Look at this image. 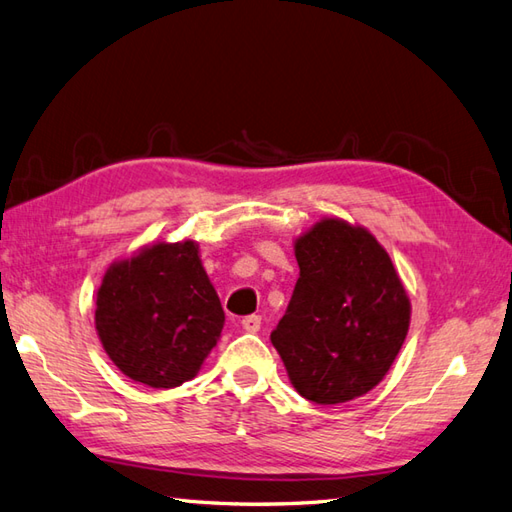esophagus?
Segmentation results:
<instances>
[{"label":"esophagus","instance_id":"obj_1","mask_svg":"<svg viewBox=\"0 0 512 512\" xmlns=\"http://www.w3.org/2000/svg\"><path fill=\"white\" fill-rule=\"evenodd\" d=\"M241 324L247 333H258L260 331V315H247V317H243Z\"/></svg>","mask_w":512,"mask_h":512}]
</instances>
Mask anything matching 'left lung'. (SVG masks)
<instances>
[{
  "label": "left lung",
  "mask_w": 512,
  "mask_h": 512,
  "mask_svg": "<svg viewBox=\"0 0 512 512\" xmlns=\"http://www.w3.org/2000/svg\"><path fill=\"white\" fill-rule=\"evenodd\" d=\"M293 249L300 278L271 344L304 399H357L379 385L399 355L410 298L366 227L322 219Z\"/></svg>",
  "instance_id": "obj_1"
}]
</instances>
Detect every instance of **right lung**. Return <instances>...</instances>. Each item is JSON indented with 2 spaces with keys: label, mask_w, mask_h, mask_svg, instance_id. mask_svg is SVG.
<instances>
[{
  "label": "right lung",
  "mask_w": 512,
  "mask_h": 512,
  "mask_svg": "<svg viewBox=\"0 0 512 512\" xmlns=\"http://www.w3.org/2000/svg\"><path fill=\"white\" fill-rule=\"evenodd\" d=\"M225 313L199 245L155 243L113 263L96 298L102 348L129 379L177 388L217 346Z\"/></svg>",
  "instance_id": "1"
}]
</instances>
